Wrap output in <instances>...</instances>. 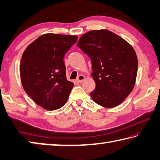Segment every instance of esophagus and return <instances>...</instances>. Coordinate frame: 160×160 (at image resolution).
<instances>
[{
  "mask_svg": "<svg viewBox=\"0 0 160 160\" xmlns=\"http://www.w3.org/2000/svg\"><path fill=\"white\" fill-rule=\"evenodd\" d=\"M85 80V75H79V76H78V79H77V81H78V82H82Z\"/></svg>",
  "mask_w": 160,
  "mask_h": 160,
  "instance_id": "esophagus-1",
  "label": "esophagus"
}]
</instances>
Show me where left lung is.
I'll list each match as a JSON object with an SVG mask.
<instances>
[{
	"instance_id": "8db88e82",
	"label": "left lung",
	"mask_w": 160,
	"mask_h": 160,
	"mask_svg": "<svg viewBox=\"0 0 160 160\" xmlns=\"http://www.w3.org/2000/svg\"><path fill=\"white\" fill-rule=\"evenodd\" d=\"M78 46L90 58L96 88L90 95L105 108L117 107L133 89L138 72L134 48L122 37L107 29L82 34Z\"/></svg>"
}]
</instances>
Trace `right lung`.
Returning <instances> with one entry per match:
<instances>
[{"instance_id":"obj_1","label":"right lung","mask_w":160,"mask_h":160,"mask_svg":"<svg viewBox=\"0 0 160 160\" xmlns=\"http://www.w3.org/2000/svg\"><path fill=\"white\" fill-rule=\"evenodd\" d=\"M77 39L75 35L44 34L22 53L20 71L23 89L45 109H58L68 99L74 84L66 79L63 57Z\"/></svg>"}]
</instances>
